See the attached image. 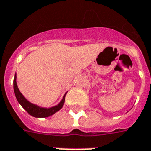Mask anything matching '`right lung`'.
<instances>
[{
  "label": "right lung",
  "mask_w": 151,
  "mask_h": 151,
  "mask_svg": "<svg viewBox=\"0 0 151 151\" xmlns=\"http://www.w3.org/2000/svg\"><path fill=\"white\" fill-rule=\"evenodd\" d=\"M14 91L15 97L17 98L18 103L21 105V107L24 109L29 114L31 115L34 117H37V118H43V117H47L51 115L54 114L55 113L60 111L62 107L64 106V101H65L66 94L68 93V91L64 93V97L62 98L60 103L57 105L51 107H40L38 105L33 104L26 99L24 96L21 93V91H19L18 87L17 84V75L15 73L14 79Z\"/></svg>",
  "instance_id": "right-lung-1"
}]
</instances>
